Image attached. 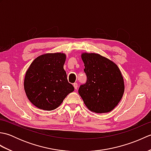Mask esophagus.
<instances>
[{"mask_svg":"<svg viewBox=\"0 0 151 151\" xmlns=\"http://www.w3.org/2000/svg\"><path fill=\"white\" fill-rule=\"evenodd\" d=\"M73 86H74V88H75V89H77V88H78L77 83H74V84H73Z\"/></svg>","mask_w":151,"mask_h":151,"instance_id":"esophagus-1","label":"esophagus"}]
</instances>
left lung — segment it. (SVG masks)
Instances as JSON below:
<instances>
[{
    "mask_svg": "<svg viewBox=\"0 0 151 151\" xmlns=\"http://www.w3.org/2000/svg\"><path fill=\"white\" fill-rule=\"evenodd\" d=\"M87 81L78 89V93L89 110L107 113L116 106L123 97V76L116 64L95 53H83Z\"/></svg>",
    "mask_w": 151,
    "mask_h": 151,
    "instance_id": "8db88e82",
    "label": "left lung"
}]
</instances>
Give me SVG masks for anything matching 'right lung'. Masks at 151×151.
Returning <instances> with one entry per match:
<instances>
[{
    "instance_id": "right-lung-1",
    "label": "right lung",
    "mask_w": 151,
    "mask_h": 151,
    "mask_svg": "<svg viewBox=\"0 0 151 151\" xmlns=\"http://www.w3.org/2000/svg\"><path fill=\"white\" fill-rule=\"evenodd\" d=\"M65 54L48 53L38 56L25 75L24 88L29 101L43 110H53L74 91L63 69Z\"/></svg>"
}]
</instances>
